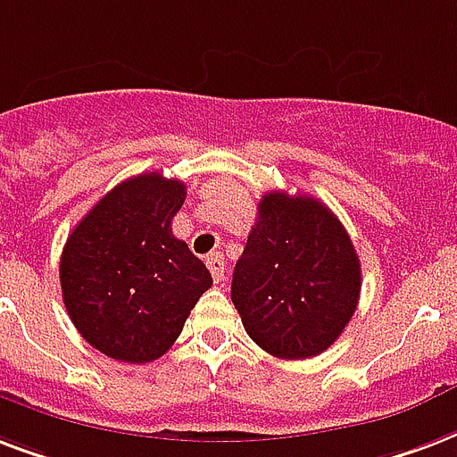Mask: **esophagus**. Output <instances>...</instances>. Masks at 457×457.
I'll use <instances>...</instances> for the list:
<instances>
[{
    "label": "esophagus",
    "instance_id": "obj_1",
    "mask_svg": "<svg viewBox=\"0 0 457 457\" xmlns=\"http://www.w3.org/2000/svg\"><path fill=\"white\" fill-rule=\"evenodd\" d=\"M205 266H208V270L213 275L215 283H222V280H225V259H222L220 252L211 253V256L205 259Z\"/></svg>",
    "mask_w": 457,
    "mask_h": 457
}]
</instances>
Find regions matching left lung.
Masks as SVG:
<instances>
[{
    "instance_id": "obj_1",
    "label": "left lung",
    "mask_w": 457,
    "mask_h": 457,
    "mask_svg": "<svg viewBox=\"0 0 457 457\" xmlns=\"http://www.w3.org/2000/svg\"><path fill=\"white\" fill-rule=\"evenodd\" d=\"M360 287V256L328 205L283 191L261 198L232 273V304L261 350L280 360L326 353L353 319Z\"/></svg>"
}]
</instances>
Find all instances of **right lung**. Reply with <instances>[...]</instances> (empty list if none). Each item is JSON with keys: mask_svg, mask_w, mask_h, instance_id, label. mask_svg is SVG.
<instances>
[{"mask_svg": "<svg viewBox=\"0 0 457 457\" xmlns=\"http://www.w3.org/2000/svg\"><path fill=\"white\" fill-rule=\"evenodd\" d=\"M187 187L160 172L107 191L69 235L62 297L83 340L107 357L145 364L174 345L213 278L172 235Z\"/></svg>", "mask_w": 457, "mask_h": 457, "instance_id": "obj_1", "label": "right lung"}]
</instances>
